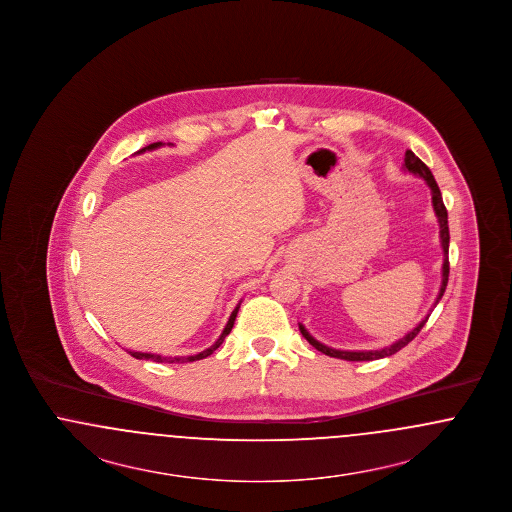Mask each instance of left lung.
<instances>
[{
    "mask_svg": "<svg viewBox=\"0 0 512 512\" xmlns=\"http://www.w3.org/2000/svg\"><path fill=\"white\" fill-rule=\"evenodd\" d=\"M403 171L411 172L414 176L426 180V184H428V188H430V194H432V207H434V213H436V219H438L439 242H441V251H443V265H441V284H439V292L438 295H436V301H434L432 309H430V313H432L434 307L438 305L441 295L445 292V286H447V280H449V224H447V209H445V205H443V197H441V192H439L438 182H436L434 174H432V171L414 155L411 149L405 153ZM430 313L422 318V320L414 326L413 330H409L403 338L393 341L391 345H386V347H382V349H368V351H345V349L328 347V345H324V343L315 340V338L309 334V330H307L301 322H299V330H301V334H303L305 340L309 341L320 353L328 355V357H336V359H343V361H376V359L390 357L393 353H397L399 349H403L407 343H411V341L416 338V334L422 330V326L426 324Z\"/></svg>",
    "mask_w": 512,
    "mask_h": 512,
    "instance_id": "obj_1",
    "label": "left lung"
}]
</instances>
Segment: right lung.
<instances>
[{
	"label": "right lung",
	"mask_w": 512,
	"mask_h": 512,
	"mask_svg": "<svg viewBox=\"0 0 512 512\" xmlns=\"http://www.w3.org/2000/svg\"><path fill=\"white\" fill-rule=\"evenodd\" d=\"M163 144L161 142H157V144H151V146H146L144 149H140L138 153H144V151H151V149H157V147H161ZM240 305H242V301L236 305V309L232 311V315L228 318V322H226V326H224V330H222V334L219 336V340L215 341L211 347H207V349H203L201 353H195V355H188V357H163V355H157V353H142V351H128L132 357H136V359H144V361H155V363H194V361H199V359H205V357H209L215 349H219L220 345H222V341L224 338L230 334V330H232V326H234V320H236V315H238V311H240Z\"/></svg>",
	"instance_id": "add662e5"
}]
</instances>
